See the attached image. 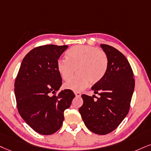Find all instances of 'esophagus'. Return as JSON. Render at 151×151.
Returning <instances> with one entry per match:
<instances>
[{"label": "esophagus", "mask_w": 151, "mask_h": 151, "mask_svg": "<svg viewBox=\"0 0 151 151\" xmlns=\"http://www.w3.org/2000/svg\"><path fill=\"white\" fill-rule=\"evenodd\" d=\"M75 95L76 96H77V97H79V96H81V93L79 92H75Z\"/></svg>", "instance_id": "1"}]
</instances>
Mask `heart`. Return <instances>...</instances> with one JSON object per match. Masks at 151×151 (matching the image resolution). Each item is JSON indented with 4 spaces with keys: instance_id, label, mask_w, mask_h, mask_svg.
<instances>
[{
    "instance_id": "b5f03b06",
    "label": "heart",
    "mask_w": 151,
    "mask_h": 151,
    "mask_svg": "<svg viewBox=\"0 0 151 151\" xmlns=\"http://www.w3.org/2000/svg\"><path fill=\"white\" fill-rule=\"evenodd\" d=\"M66 59L57 62V70L64 81L72 77L76 69L78 75L67 81L64 87L68 90L80 91L90 84L101 81L109 68V57L103 50L88 45L73 46L67 51Z\"/></svg>"
}]
</instances>
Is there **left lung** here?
Returning a JSON list of instances; mask_svg holds the SVG:
<instances>
[{
	"label": "left lung",
	"mask_w": 151,
	"mask_h": 151,
	"mask_svg": "<svg viewBox=\"0 0 151 151\" xmlns=\"http://www.w3.org/2000/svg\"><path fill=\"white\" fill-rule=\"evenodd\" d=\"M101 47L109 57V68L101 81L92 87L99 96L94 99V95L83 94V104L79 112L91 132L105 135L116 129L127 115L135 82L123 54L108 45L101 44Z\"/></svg>",
	"instance_id": "left-lung-1"
}]
</instances>
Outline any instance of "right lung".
Masks as SVG:
<instances>
[{
    "label": "right lung",
    "mask_w": 151,
    "mask_h": 151,
    "mask_svg": "<svg viewBox=\"0 0 151 151\" xmlns=\"http://www.w3.org/2000/svg\"><path fill=\"white\" fill-rule=\"evenodd\" d=\"M67 45H46L31 50L22 61L14 83L17 106L20 115L40 134L60 129L64 111L75 97L70 90H61L62 79L57 62Z\"/></svg>",
    "instance_id": "right-lung-1"
}]
</instances>
